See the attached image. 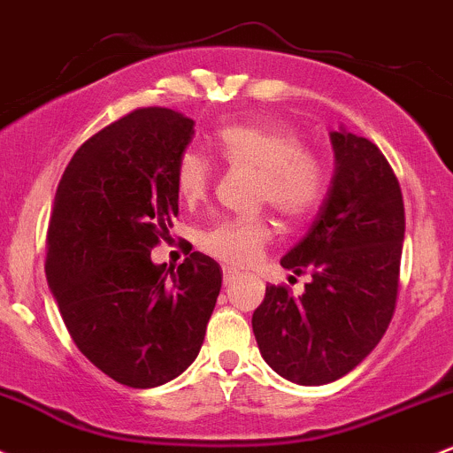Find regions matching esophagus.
I'll return each instance as SVG.
<instances>
[{"mask_svg":"<svg viewBox=\"0 0 453 453\" xmlns=\"http://www.w3.org/2000/svg\"><path fill=\"white\" fill-rule=\"evenodd\" d=\"M236 277H238V273H236V271H232V268H227V266L223 268V283H226V286H227V283L234 281Z\"/></svg>","mask_w":453,"mask_h":453,"instance_id":"1","label":"esophagus"}]
</instances>
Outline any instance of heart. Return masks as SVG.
I'll use <instances>...</instances> for the list:
<instances>
[{
    "label": "heart",
    "mask_w": 453,
    "mask_h": 453,
    "mask_svg": "<svg viewBox=\"0 0 453 453\" xmlns=\"http://www.w3.org/2000/svg\"><path fill=\"white\" fill-rule=\"evenodd\" d=\"M212 148L226 165L256 170V200L271 203L290 223L314 215L326 193V170L316 152L301 148L299 137L257 122H232L217 128ZM212 165L196 150H185L176 163V191L193 206L206 197ZM273 227L266 217L223 219L202 232L200 247L230 266L257 260Z\"/></svg>",
    "instance_id": "1"
}]
</instances>
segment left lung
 <instances>
[{"label": "left lung", "mask_w": 453, "mask_h": 453, "mask_svg": "<svg viewBox=\"0 0 453 453\" xmlns=\"http://www.w3.org/2000/svg\"><path fill=\"white\" fill-rule=\"evenodd\" d=\"M335 172L314 226L281 257L311 277L301 296L266 286L251 326L265 361L296 385H326L374 350L395 310L404 202L370 139L329 133Z\"/></svg>", "instance_id": "obj_1"}]
</instances>
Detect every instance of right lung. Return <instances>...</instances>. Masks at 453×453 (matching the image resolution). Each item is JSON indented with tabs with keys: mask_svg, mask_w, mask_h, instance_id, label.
<instances>
[{
	"mask_svg": "<svg viewBox=\"0 0 453 453\" xmlns=\"http://www.w3.org/2000/svg\"><path fill=\"white\" fill-rule=\"evenodd\" d=\"M193 127L173 109H135L74 152L53 202L44 271L64 325L98 370L133 389L196 361L221 290V266L200 251L176 271L150 257L178 215L176 163Z\"/></svg>",
	"mask_w": 453,
	"mask_h": 453,
	"instance_id": "obj_1",
	"label": "right lung"
}]
</instances>
